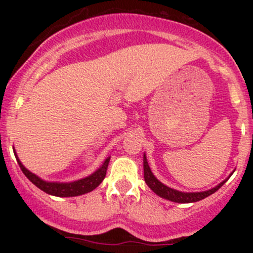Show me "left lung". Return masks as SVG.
Here are the masks:
<instances>
[{"label": "left lung", "mask_w": 253, "mask_h": 253, "mask_svg": "<svg viewBox=\"0 0 253 253\" xmlns=\"http://www.w3.org/2000/svg\"><path fill=\"white\" fill-rule=\"evenodd\" d=\"M143 161H144V178H145V182H146V184L149 185L150 189L152 190L153 193H156L158 196L163 197L165 200H169V201L177 202V203H191V202H197L200 201V200L206 199L207 196H210L211 194L215 193L216 190H219L228 179L226 178L225 181L219 183L216 187L211 188L210 190L196 191V193H185V191L172 189V188L168 187V185L163 184L161 181H158L157 177L153 175V172L150 169V165L147 163V158L145 153H144ZM231 175H229V177H231Z\"/></svg>", "instance_id": "obj_1"}]
</instances>
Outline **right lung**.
<instances>
[{
    "instance_id": "obj_1",
    "label": "right lung",
    "mask_w": 253,
    "mask_h": 253,
    "mask_svg": "<svg viewBox=\"0 0 253 253\" xmlns=\"http://www.w3.org/2000/svg\"><path fill=\"white\" fill-rule=\"evenodd\" d=\"M14 155H15V158L17 163L20 165V168H21L22 172L25 173V176L27 177L34 185H37L40 190L45 191L46 194H50V195L58 197L80 196L83 195V194L90 193V191L94 190L95 188H97L98 185L101 184V182L104 179V177H106L107 168H108L110 159V157H107L106 161L103 162V164L101 165L95 172L84 177V178L77 179V181L72 182H48L40 178V177L37 176L36 173L31 172L28 169H26L24 164H22L21 161L19 159V157H17L15 149H14Z\"/></svg>"
}]
</instances>
